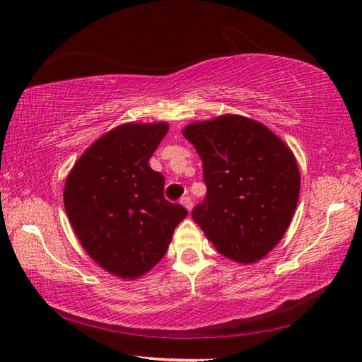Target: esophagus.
<instances>
[{
    "label": "esophagus",
    "mask_w": 362,
    "mask_h": 362,
    "mask_svg": "<svg viewBox=\"0 0 362 362\" xmlns=\"http://www.w3.org/2000/svg\"><path fill=\"white\" fill-rule=\"evenodd\" d=\"M180 203L187 207L188 211H192V206H193V201H192V198H189V196H183V198L180 199Z\"/></svg>",
    "instance_id": "34e87169"
}]
</instances>
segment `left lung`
<instances>
[{"mask_svg": "<svg viewBox=\"0 0 362 362\" xmlns=\"http://www.w3.org/2000/svg\"><path fill=\"white\" fill-rule=\"evenodd\" d=\"M183 136L203 159L207 187L193 220L222 255L260 260L296 211L300 173L292 151L268 127L238 115L193 122Z\"/></svg>", "mask_w": 362, "mask_h": 362, "instance_id": "8db88e82", "label": "left lung"}]
</instances>
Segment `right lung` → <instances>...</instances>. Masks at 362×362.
Segmentation results:
<instances>
[{"instance_id":"right-lung-1","label":"right lung","mask_w":362,"mask_h":362,"mask_svg":"<svg viewBox=\"0 0 362 362\" xmlns=\"http://www.w3.org/2000/svg\"><path fill=\"white\" fill-rule=\"evenodd\" d=\"M166 122L119 126L86 150L65 182L64 204L79 243L107 272L137 278L166 254L185 207L164 198L148 159Z\"/></svg>"}]
</instances>
